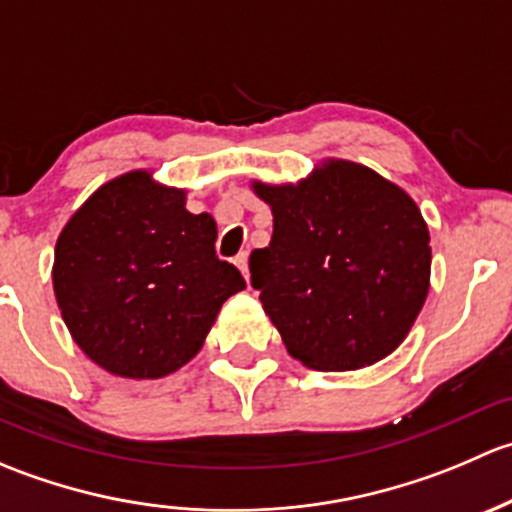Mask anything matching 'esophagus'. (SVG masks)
I'll use <instances>...</instances> for the list:
<instances>
[{"mask_svg":"<svg viewBox=\"0 0 512 512\" xmlns=\"http://www.w3.org/2000/svg\"><path fill=\"white\" fill-rule=\"evenodd\" d=\"M235 265L240 267L242 277H245V280H250V267H247V252H240V255L235 257Z\"/></svg>","mask_w":512,"mask_h":512,"instance_id":"obj_1","label":"esophagus"}]
</instances>
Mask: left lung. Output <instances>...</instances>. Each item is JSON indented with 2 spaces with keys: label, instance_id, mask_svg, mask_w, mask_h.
Masks as SVG:
<instances>
[{
  "label": "left lung",
  "instance_id": "1",
  "mask_svg": "<svg viewBox=\"0 0 512 512\" xmlns=\"http://www.w3.org/2000/svg\"><path fill=\"white\" fill-rule=\"evenodd\" d=\"M272 208L250 280L287 352L309 369L352 371L394 352L431 277L414 200L364 165L327 160L297 185L255 183Z\"/></svg>",
  "mask_w": 512,
  "mask_h": 512
}]
</instances>
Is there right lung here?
I'll list each match as a JSON object with an SVG mask.
<instances>
[{
    "mask_svg": "<svg viewBox=\"0 0 512 512\" xmlns=\"http://www.w3.org/2000/svg\"><path fill=\"white\" fill-rule=\"evenodd\" d=\"M213 218L133 170L101 185L61 230L54 292L71 337L126 379H160L203 347L240 270L215 255Z\"/></svg>",
    "mask_w": 512,
    "mask_h": 512,
    "instance_id": "add662e5",
    "label": "right lung"
}]
</instances>
